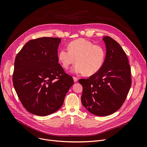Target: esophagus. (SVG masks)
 Returning a JSON list of instances; mask_svg holds the SVG:
<instances>
[{"label": "esophagus", "instance_id": "obj_1", "mask_svg": "<svg viewBox=\"0 0 147 147\" xmlns=\"http://www.w3.org/2000/svg\"><path fill=\"white\" fill-rule=\"evenodd\" d=\"M73 80H74V81L75 82H76L78 81V78H77V77H73Z\"/></svg>", "mask_w": 147, "mask_h": 147}]
</instances>
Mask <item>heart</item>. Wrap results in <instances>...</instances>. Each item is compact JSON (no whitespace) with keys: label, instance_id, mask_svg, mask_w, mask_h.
<instances>
[{"label":"heart","instance_id":"obj_1","mask_svg":"<svg viewBox=\"0 0 147 147\" xmlns=\"http://www.w3.org/2000/svg\"><path fill=\"white\" fill-rule=\"evenodd\" d=\"M68 48L61 49L57 55L59 61L65 69H67L77 61L71 70L73 73L91 76L102 68L105 59V51L101 46L80 38L70 42Z\"/></svg>","mask_w":147,"mask_h":147}]
</instances>
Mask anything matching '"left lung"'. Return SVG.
I'll return each mask as SVG.
<instances>
[{
  "mask_svg": "<svg viewBox=\"0 0 147 147\" xmlns=\"http://www.w3.org/2000/svg\"><path fill=\"white\" fill-rule=\"evenodd\" d=\"M106 57L102 68L88 79H80L83 90L81 102L90 113L99 116L118 111L131 86L129 60L119 43L108 36L103 38Z\"/></svg>",
  "mask_w": 147,
  "mask_h": 147,
  "instance_id": "left-lung-1",
  "label": "left lung"
}]
</instances>
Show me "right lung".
Masks as SVG:
<instances>
[{
	"label": "right lung",
	"instance_id": "right-lung-1",
	"mask_svg": "<svg viewBox=\"0 0 147 147\" xmlns=\"http://www.w3.org/2000/svg\"><path fill=\"white\" fill-rule=\"evenodd\" d=\"M61 38L42 37L27 42L14 61L13 82L23 107L45 116L58 111L74 83L59 63Z\"/></svg>",
	"mask_w": 147,
	"mask_h": 147
}]
</instances>
